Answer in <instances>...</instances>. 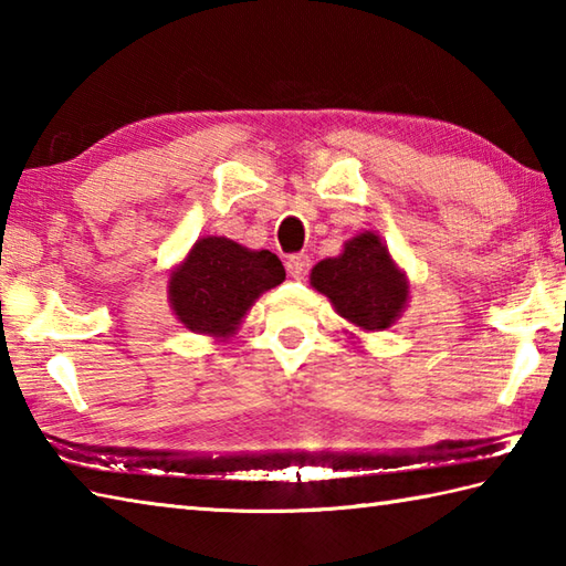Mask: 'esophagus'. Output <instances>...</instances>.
I'll return each instance as SVG.
<instances>
[{"label":"esophagus","instance_id":"esophagus-1","mask_svg":"<svg viewBox=\"0 0 566 566\" xmlns=\"http://www.w3.org/2000/svg\"><path fill=\"white\" fill-rule=\"evenodd\" d=\"M286 268V274L294 276V280H304V276L308 274V270H312V258L304 252H296V254H290L284 262Z\"/></svg>","mask_w":566,"mask_h":566}]
</instances>
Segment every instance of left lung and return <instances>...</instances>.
<instances>
[{
	"mask_svg": "<svg viewBox=\"0 0 566 566\" xmlns=\"http://www.w3.org/2000/svg\"><path fill=\"white\" fill-rule=\"evenodd\" d=\"M312 284L326 294L336 312L368 331H382L407 304V282L375 232H360L338 258L321 260Z\"/></svg>",
	"mask_w": 566,
	"mask_h": 566,
	"instance_id": "obj_1",
	"label": "left lung"
}]
</instances>
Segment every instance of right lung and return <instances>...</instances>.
Segmentation results:
<instances>
[{
  "mask_svg": "<svg viewBox=\"0 0 566 566\" xmlns=\"http://www.w3.org/2000/svg\"><path fill=\"white\" fill-rule=\"evenodd\" d=\"M284 282V268L270 250H248L228 238H203L171 274L176 316L196 334L230 336L262 292Z\"/></svg>",
  "mask_w": 566,
  "mask_h": 566,
  "instance_id": "right-lung-1",
  "label": "right lung"
}]
</instances>
